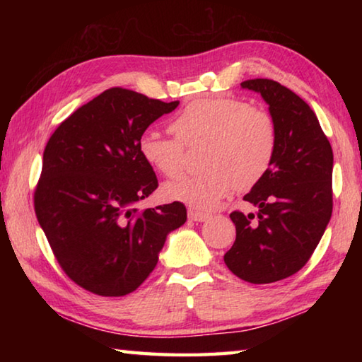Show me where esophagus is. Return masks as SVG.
I'll list each match as a JSON object with an SVG mask.
<instances>
[{"mask_svg": "<svg viewBox=\"0 0 362 362\" xmlns=\"http://www.w3.org/2000/svg\"><path fill=\"white\" fill-rule=\"evenodd\" d=\"M188 218L193 220V222H206L207 218H211V216H209V214H206V212L189 209L188 211Z\"/></svg>", "mask_w": 362, "mask_h": 362, "instance_id": "obj_1", "label": "esophagus"}]
</instances>
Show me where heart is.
I'll use <instances>...</instances> for the list:
<instances>
[{
  "label": "heart",
  "mask_w": 362,
  "mask_h": 362,
  "mask_svg": "<svg viewBox=\"0 0 362 362\" xmlns=\"http://www.w3.org/2000/svg\"><path fill=\"white\" fill-rule=\"evenodd\" d=\"M169 127L174 137L144 132L139 153L156 173L174 179L185 168L183 146L203 145L199 164L206 169L163 188L168 199L193 209H212L233 188L244 192L257 185L272 168L276 153L278 131L273 116L238 97L189 102Z\"/></svg>",
  "instance_id": "obj_1"
}]
</instances>
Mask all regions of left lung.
I'll return each instance as SVG.
<instances>
[{
    "label": "left lung",
    "instance_id": "8db88e82",
    "mask_svg": "<svg viewBox=\"0 0 362 362\" xmlns=\"http://www.w3.org/2000/svg\"><path fill=\"white\" fill-rule=\"evenodd\" d=\"M276 122L272 168L244 196L257 216L235 211L236 240L223 260L233 274L252 284L276 283L297 273L324 235L332 216L334 155L313 110L273 79H247Z\"/></svg>",
    "mask_w": 362,
    "mask_h": 362
}]
</instances>
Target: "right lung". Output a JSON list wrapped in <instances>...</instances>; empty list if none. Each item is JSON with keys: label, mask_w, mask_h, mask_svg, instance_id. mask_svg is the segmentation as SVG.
I'll use <instances>...</instances> for the list:
<instances>
[{"label": "right lung", "mask_w": 362, "mask_h": 362, "mask_svg": "<svg viewBox=\"0 0 362 362\" xmlns=\"http://www.w3.org/2000/svg\"><path fill=\"white\" fill-rule=\"evenodd\" d=\"M179 102L112 88L60 122L42 153L35 212L66 276L102 297L150 276L166 236L187 222L179 201L139 211L158 188L139 139Z\"/></svg>", "instance_id": "1"}]
</instances>
